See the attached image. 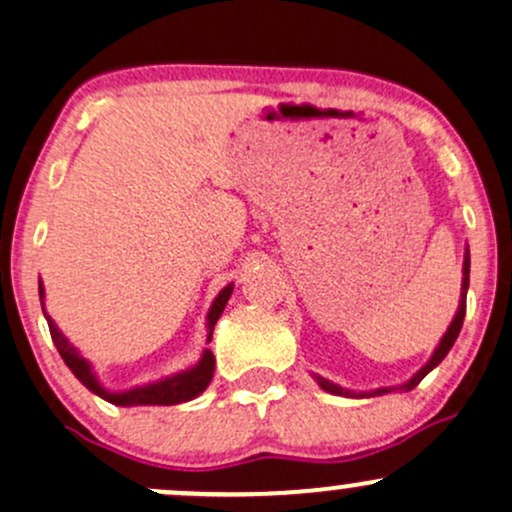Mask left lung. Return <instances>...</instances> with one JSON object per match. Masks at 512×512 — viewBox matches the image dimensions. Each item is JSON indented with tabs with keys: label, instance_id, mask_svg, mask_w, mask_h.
<instances>
[{
	"label": "left lung",
	"instance_id": "8db88e82",
	"mask_svg": "<svg viewBox=\"0 0 512 512\" xmlns=\"http://www.w3.org/2000/svg\"><path fill=\"white\" fill-rule=\"evenodd\" d=\"M469 270H471V260H469V250H466V260H464V284H461V289H464V292H461L459 311H456V316H454V321H451L449 331L444 333V338H441L439 348H437V351H434L432 358H429V363L424 365V368L419 370L417 375H414L410 383L402 385V390H414V387L422 383L424 375H427L429 370L437 368L441 360L446 358V353L451 351V346H454L456 338H459V331H461V326H464V316H466V289H469ZM316 380H319V385L324 387L326 392H333V395H343V397H373V395H385V392L395 390V387H380V390H375V392H351V390H343V387L328 383L326 378H319V375H316Z\"/></svg>",
	"mask_w": 512,
	"mask_h": 512
}]
</instances>
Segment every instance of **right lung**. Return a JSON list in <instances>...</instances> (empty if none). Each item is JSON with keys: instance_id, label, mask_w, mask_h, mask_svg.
Masks as SVG:
<instances>
[{"instance_id": "right-lung-1", "label": "right lung", "mask_w": 512, "mask_h": 512, "mask_svg": "<svg viewBox=\"0 0 512 512\" xmlns=\"http://www.w3.org/2000/svg\"><path fill=\"white\" fill-rule=\"evenodd\" d=\"M39 294L43 297V289L39 287ZM230 294H233V284H228V287L223 289V292L218 294V299L213 301L211 306V314H208V341H211L213 336V326L215 321L220 319V314H223L225 304H228ZM43 316H46V311H43ZM48 321V331H51V338L53 343H56L58 353H61V358L66 360L68 368L73 370L75 378L80 380L85 387H88L90 392H95V395L105 397L107 402H112V405H120V407H132V405H179V402H188L193 400V397L201 395L203 390H206L208 383H211L213 378V370H215V358L211 351L203 353L201 363L196 365V368L186 370V373H179L174 375V378H166L161 380V383H154V385H144V387H137V390H129V392H120V395H112V392H105L100 387L98 380H95L93 370H90V365L85 363L83 358H80L78 351L71 346V343L63 338V333L58 331L56 324H53L51 319L46 316Z\"/></svg>"}]
</instances>
